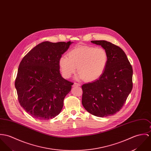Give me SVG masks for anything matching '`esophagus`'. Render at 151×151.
Instances as JSON below:
<instances>
[{"label":"esophagus","instance_id":"1","mask_svg":"<svg viewBox=\"0 0 151 151\" xmlns=\"http://www.w3.org/2000/svg\"><path fill=\"white\" fill-rule=\"evenodd\" d=\"M81 85L80 83H76L75 82L74 84H73V86H80Z\"/></svg>","mask_w":151,"mask_h":151}]
</instances>
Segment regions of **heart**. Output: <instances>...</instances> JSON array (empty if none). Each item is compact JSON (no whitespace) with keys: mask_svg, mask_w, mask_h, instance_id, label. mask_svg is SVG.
Here are the masks:
<instances>
[{"mask_svg":"<svg viewBox=\"0 0 151 151\" xmlns=\"http://www.w3.org/2000/svg\"><path fill=\"white\" fill-rule=\"evenodd\" d=\"M68 56H61L58 65L62 76L70 78L76 71L77 77L86 81H94L104 73L109 62L107 51L102 47L79 45L70 50Z\"/></svg>","mask_w":151,"mask_h":151,"instance_id":"heart-1","label":"heart"}]
</instances>
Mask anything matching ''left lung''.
Here are the masks:
<instances>
[{
	"label": "left lung",
	"instance_id": "1",
	"mask_svg": "<svg viewBox=\"0 0 151 151\" xmlns=\"http://www.w3.org/2000/svg\"><path fill=\"white\" fill-rule=\"evenodd\" d=\"M101 45L109 55L103 74L82 85V104L88 112L99 117L112 115L122 108L133 88V69L124 51L105 40L91 41Z\"/></svg>",
	"mask_w": 151,
	"mask_h": 151
}]
</instances>
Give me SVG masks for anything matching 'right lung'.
Returning <instances> with one entry per match:
<instances>
[{
    "instance_id": "right-lung-1",
    "label": "right lung",
    "mask_w": 151,
    "mask_h": 151,
    "mask_svg": "<svg viewBox=\"0 0 151 151\" xmlns=\"http://www.w3.org/2000/svg\"><path fill=\"white\" fill-rule=\"evenodd\" d=\"M71 41H44L22 59L15 81L18 101L32 117L46 120L57 116L73 82L64 79L58 60Z\"/></svg>"
}]
</instances>
